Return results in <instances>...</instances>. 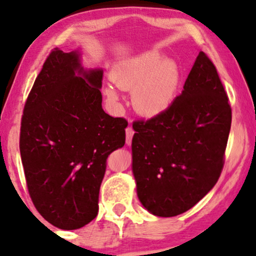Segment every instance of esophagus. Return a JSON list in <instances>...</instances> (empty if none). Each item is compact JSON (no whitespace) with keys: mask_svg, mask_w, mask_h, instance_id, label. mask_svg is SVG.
Listing matches in <instances>:
<instances>
[{"mask_svg":"<svg viewBox=\"0 0 256 256\" xmlns=\"http://www.w3.org/2000/svg\"><path fill=\"white\" fill-rule=\"evenodd\" d=\"M134 131L131 126L126 128V144H128V146H131L132 137H134Z\"/></svg>","mask_w":256,"mask_h":256,"instance_id":"esophagus-1","label":"esophagus"}]
</instances>
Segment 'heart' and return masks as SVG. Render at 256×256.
<instances>
[{
	"label": "heart",
	"mask_w": 256,
	"mask_h": 256,
	"mask_svg": "<svg viewBox=\"0 0 256 256\" xmlns=\"http://www.w3.org/2000/svg\"><path fill=\"white\" fill-rule=\"evenodd\" d=\"M113 81L122 90H134L132 102L137 112L156 116L173 102L180 83V69L175 60H163L160 52L149 51L120 62L113 70ZM106 95L113 102L119 100L112 86H107Z\"/></svg>",
	"instance_id": "obj_1"
}]
</instances>
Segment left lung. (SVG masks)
I'll return each mask as SVG.
<instances>
[{
    "label": "left lung",
    "instance_id": "left-lung-1",
    "mask_svg": "<svg viewBox=\"0 0 256 256\" xmlns=\"http://www.w3.org/2000/svg\"><path fill=\"white\" fill-rule=\"evenodd\" d=\"M232 107L216 66L199 52L184 90L164 112L134 122L132 172L150 214L174 217L193 208L220 178Z\"/></svg>",
    "mask_w": 256,
    "mask_h": 256
}]
</instances>
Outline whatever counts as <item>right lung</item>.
I'll return each instance as SVG.
<instances>
[{
    "label": "right lung",
    "mask_w": 256,
    "mask_h": 256,
    "mask_svg": "<svg viewBox=\"0 0 256 256\" xmlns=\"http://www.w3.org/2000/svg\"><path fill=\"white\" fill-rule=\"evenodd\" d=\"M102 70L84 72L78 51L54 48L24 104L20 154L30 199L52 226L96 217L108 155L125 144L124 118L102 110Z\"/></svg>",
    "instance_id": "obj_1"
}]
</instances>
